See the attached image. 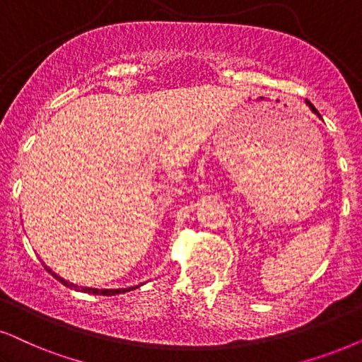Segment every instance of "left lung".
I'll list each match as a JSON object with an SVG mask.
<instances>
[{"mask_svg":"<svg viewBox=\"0 0 362 362\" xmlns=\"http://www.w3.org/2000/svg\"><path fill=\"white\" fill-rule=\"evenodd\" d=\"M305 103H308V105H309V108H310V110H313V112L315 113V115H319V112H317V110H315V107H314V105H313V103H310V102H309V100H305ZM319 118H321V115H319Z\"/></svg>","mask_w":362,"mask_h":362,"instance_id":"8db88e82","label":"left lung"}]
</instances>
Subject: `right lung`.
<instances>
[{"instance_id":"add662e5","label":"right lung","mask_w":362,"mask_h":362,"mask_svg":"<svg viewBox=\"0 0 362 362\" xmlns=\"http://www.w3.org/2000/svg\"><path fill=\"white\" fill-rule=\"evenodd\" d=\"M45 269H47V271L52 274V276L57 279V281H59L63 284V286H66V287H70V289H75V291H81V292H86V294H95V296H115V294H122V292H128V291H134V289H136V287H128V289H91V287H78L76 286V284H71V282H68V281H65V279L63 277H59L58 274H54L52 269L48 267V265H45Z\"/></svg>"}]
</instances>
